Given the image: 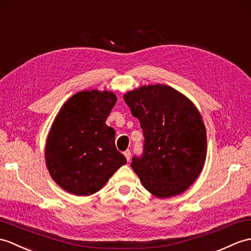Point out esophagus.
Instances as JSON below:
<instances>
[{
    "mask_svg": "<svg viewBox=\"0 0 251 251\" xmlns=\"http://www.w3.org/2000/svg\"><path fill=\"white\" fill-rule=\"evenodd\" d=\"M124 156L126 157L127 161H129V160H130V156H131L130 151H125V152H124Z\"/></svg>",
    "mask_w": 251,
    "mask_h": 251,
    "instance_id": "obj_1",
    "label": "esophagus"
}]
</instances>
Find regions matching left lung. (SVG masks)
Masks as SVG:
<instances>
[{"mask_svg": "<svg viewBox=\"0 0 251 251\" xmlns=\"http://www.w3.org/2000/svg\"><path fill=\"white\" fill-rule=\"evenodd\" d=\"M124 100L143 130V155L131 161L143 187L160 199L187 190L207 152L205 125L195 103L166 84L140 86Z\"/></svg>", "mask_w": 251, "mask_h": 251, "instance_id": "8db88e82", "label": "left lung"}]
</instances>
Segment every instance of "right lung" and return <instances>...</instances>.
<instances>
[{"label": "right lung", "mask_w": 251, "mask_h": 251, "mask_svg": "<svg viewBox=\"0 0 251 251\" xmlns=\"http://www.w3.org/2000/svg\"><path fill=\"white\" fill-rule=\"evenodd\" d=\"M116 100L113 92L81 91L56 114L46 141V166L69 194H95L127 162L115 148V130L106 125Z\"/></svg>", "instance_id": "right-lung-1"}]
</instances>
